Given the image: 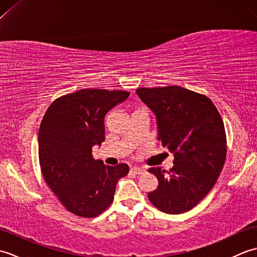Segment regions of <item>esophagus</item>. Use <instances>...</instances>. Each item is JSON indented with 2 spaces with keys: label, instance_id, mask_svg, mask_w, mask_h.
I'll use <instances>...</instances> for the list:
<instances>
[{
  "label": "esophagus",
  "instance_id": "obj_1",
  "mask_svg": "<svg viewBox=\"0 0 257 257\" xmlns=\"http://www.w3.org/2000/svg\"><path fill=\"white\" fill-rule=\"evenodd\" d=\"M132 171L136 174H141L145 172V169L144 168H140V167H133L132 168Z\"/></svg>",
  "mask_w": 257,
  "mask_h": 257
}]
</instances>
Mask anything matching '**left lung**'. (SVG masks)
Instances as JSON below:
<instances>
[{
	"mask_svg": "<svg viewBox=\"0 0 257 257\" xmlns=\"http://www.w3.org/2000/svg\"><path fill=\"white\" fill-rule=\"evenodd\" d=\"M136 92L156 116L158 140L174 157L169 172L161 167L149 169L159 183L148 198L169 214L193 209L215 184L225 161L226 137L220 113L206 96L180 86Z\"/></svg>",
	"mask_w": 257,
	"mask_h": 257,
	"instance_id": "8db88e82",
	"label": "left lung"
}]
</instances>
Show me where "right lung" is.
Instances as JSON below:
<instances>
[{"label": "right lung", "mask_w": 257, "mask_h": 257, "mask_svg": "<svg viewBox=\"0 0 257 257\" xmlns=\"http://www.w3.org/2000/svg\"><path fill=\"white\" fill-rule=\"evenodd\" d=\"M129 91L81 89L47 109L38 132V157L48 187L76 215L95 217L111 204L125 163L105 166L92 148L105 141V117Z\"/></svg>", "instance_id": "add662e5"}]
</instances>
